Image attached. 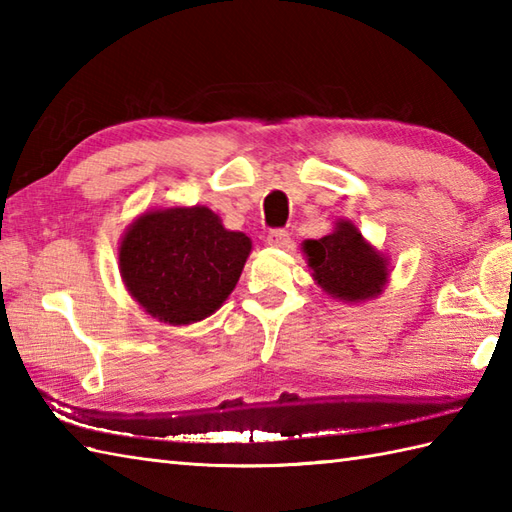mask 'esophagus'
<instances>
[{"instance_id":"obj_1","label":"esophagus","mask_w":512,"mask_h":512,"mask_svg":"<svg viewBox=\"0 0 512 512\" xmlns=\"http://www.w3.org/2000/svg\"><path fill=\"white\" fill-rule=\"evenodd\" d=\"M268 244L275 246V248H286L290 244V233L286 228H273V231H268Z\"/></svg>"}]
</instances>
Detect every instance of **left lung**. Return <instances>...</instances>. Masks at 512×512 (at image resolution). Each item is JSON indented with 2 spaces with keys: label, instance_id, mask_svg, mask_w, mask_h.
Listing matches in <instances>:
<instances>
[{
  "label": "left lung",
  "instance_id": "left-lung-1",
  "mask_svg": "<svg viewBox=\"0 0 512 512\" xmlns=\"http://www.w3.org/2000/svg\"><path fill=\"white\" fill-rule=\"evenodd\" d=\"M317 284L343 301H365L380 295L387 281L385 257L369 246L352 222H339L332 235L303 244Z\"/></svg>",
  "mask_w": 512,
  "mask_h": 512
}]
</instances>
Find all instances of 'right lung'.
Segmentation results:
<instances>
[{
    "label": "right lung",
    "instance_id": "right-lung-1",
    "mask_svg": "<svg viewBox=\"0 0 512 512\" xmlns=\"http://www.w3.org/2000/svg\"><path fill=\"white\" fill-rule=\"evenodd\" d=\"M121 275L151 317L184 325L209 317L231 295L250 239L226 231L206 206L140 215L125 233Z\"/></svg>",
    "mask_w": 512,
    "mask_h": 512
}]
</instances>
